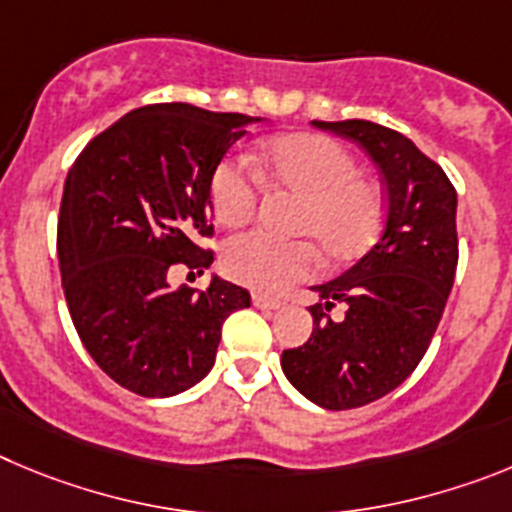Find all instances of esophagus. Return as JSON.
<instances>
[{"label":"esophagus","mask_w":512,"mask_h":512,"mask_svg":"<svg viewBox=\"0 0 512 512\" xmlns=\"http://www.w3.org/2000/svg\"><path fill=\"white\" fill-rule=\"evenodd\" d=\"M252 303H255L260 311H278V308H283V303H280L278 298H267L262 296V293H255V296H252Z\"/></svg>","instance_id":"obj_1"}]
</instances>
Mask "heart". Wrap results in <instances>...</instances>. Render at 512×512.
Listing matches in <instances>:
<instances>
[{"mask_svg": "<svg viewBox=\"0 0 512 512\" xmlns=\"http://www.w3.org/2000/svg\"><path fill=\"white\" fill-rule=\"evenodd\" d=\"M260 176L301 201L296 234L308 237L329 262L354 260L375 242L385 219L380 186L359 176L357 160L321 135H283L260 150ZM260 183L245 160H227L211 178V211L222 227H245L255 216ZM308 242H275L265 234L229 239L222 265L245 288L280 296L316 270Z\"/></svg>", "mask_w": 512, "mask_h": 512, "instance_id": "obj_1", "label": "heart"}]
</instances>
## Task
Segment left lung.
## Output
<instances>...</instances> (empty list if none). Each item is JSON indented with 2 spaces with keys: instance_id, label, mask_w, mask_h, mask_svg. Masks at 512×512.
<instances>
[{
  "instance_id": "left-lung-1",
  "label": "left lung",
  "mask_w": 512,
  "mask_h": 512,
  "mask_svg": "<svg viewBox=\"0 0 512 512\" xmlns=\"http://www.w3.org/2000/svg\"><path fill=\"white\" fill-rule=\"evenodd\" d=\"M313 127L357 142L388 191L380 239L339 278L313 285L311 336L280 357L298 393L329 411H349L398 388L431 344L457 273V191L400 132L367 119ZM336 305L345 308L342 320L330 319Z\"/></svg>"
}]
</instances>
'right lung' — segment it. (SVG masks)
<instances>
[{"label":"right lung","mask_w":512,"mask_h":512,"mask_svg":"<svg viewBox=\"0 0 512 512\" xmlns=\"http://www.w3.org/2000/svg\"><path fill=\"white\" fill-rule=\"evenodd\" d=\"M260 117L153 104L89 142L68 170L58 260L68 311L86 352L142 398H170L214 367L222 324L250 293L211 275L209 288H173L204 275L214 252L211 178Z\"/></svg>","instance_id":"1"}]
</instances>
